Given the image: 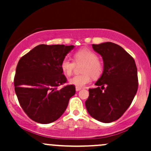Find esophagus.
<instances>
[{
	"label": "esophagus",
	"instance_id": "esophagus-1",
	"mask_svg": "<svg viewBox=\"0 0 151 151\" xmlns=\"http://www.w3.org/2000/svg\"><path fill=\"white\" fill-rule=\"evenodd\" d=\"M81 89V88H80V87H77V86H76V91H80Z\"/></svg>",
	"mask_w": 151,
	"mask_h": 151
}]
</instances>
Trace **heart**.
Returning <instances> with one entry per match:
<instances>
[{
    "mask_svg": "<svg viewBox=\"0 0 151 151\" xmlns=\"http://www.w3.org/2000/svg\"><path fill=\"white\" fill-rule=\"evenodd\" d=\"M74 62L65 58L61 62L62 72L70 76L73 72L75 64L84 63L81 68L83 74L75 75L70 79V83L77 87H83L91 81V77L97 79L101 75L104 65L98 55L89 49H81L74 54Z\"/></svg>",
    "mask_w": 151,
    "mask_h": 151,
    "instance_id": "heart-1",
    "label": "heart"
}]
</instances>
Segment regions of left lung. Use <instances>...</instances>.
I'll return each mask as SVG.
<instances>
[{
  "mask_svg": "<svg viewBox=\"0 0 151 151\" xmlns=\"http://www.w3.org/2000/svg\"><path fill=\"white\" fill-rule=\"evenodd\" d=\"M92 47L102 57L104 71L95 83L98 87L89 89L86 108L96 120L113 122L125 113L136 94L138 82L136 62L115 43L92 45Z\"/></svg>",
  "mask_w": 151,
  "mask_h": 151,
  "instance_id": "1",
  "label": "left lung"
}]
</instances>
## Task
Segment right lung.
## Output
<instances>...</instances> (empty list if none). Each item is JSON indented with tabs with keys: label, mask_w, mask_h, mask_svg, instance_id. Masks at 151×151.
<instances>
[{
	"label": "right lung",
	"mask_w": 151,
	"mask_h": 151,
	"mask_svg": "<svg viewBox=\"0 0 151 151\" xmlns=\"http://www.w3.org/2000/svg\"><path fill=\"white\" fill-rule=\"evenodd\" d=\"M74 47L40 45L19 60L14 78L15 91L22 109L35 122L47 124L58 120L75 93L72 84L58 89L67 81L61 62Z\"/></svg>",
	"instance_id": "obj_1"
}]
</instances>
